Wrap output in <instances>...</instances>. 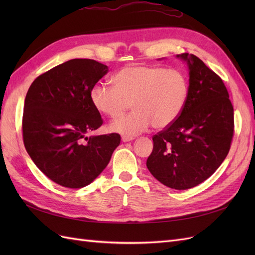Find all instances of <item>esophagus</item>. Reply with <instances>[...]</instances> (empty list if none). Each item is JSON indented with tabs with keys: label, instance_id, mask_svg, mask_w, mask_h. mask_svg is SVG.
I'll return each mask as SVG.
<instances>
[{
	"label": "esophagus",
	"instance_id": "esophagus-1",
	"mask_svg": "<svg viewBox=\"0 0 255 255\" xmlns=\"http://www.w3.org/2000/svg\"><path fill=\"white\" fill-rule=\"evenodd\" d=\"M122 141L123 142H128V141H132L134 139V137H128V136H122Z\"/></svg>",
	"mask_w": 255,
	"mask_h": 255
}]
</instances>
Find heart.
Returning a JSON list of instances; mask_svg holds the SVG:
<instances>
[{"mask_svg": "<svg viewBox=\"0 0 255 255\" xmlns=\"http://www.w3.org/2000/svg\"><path fill=\"white\" fill-rule=\"evenodd\" d=\"M114 87L97 84L90 90L95 109L117 118L130 109L134 112L114 120L113 132L135 136L148 129H163L180 117L189 97L187 76L177 69L130 65L116 73Z\"/></svg>", "mask_w": 255, "mask_h": 255, "instance_id": "1", "label": "heart"}]
</instances>
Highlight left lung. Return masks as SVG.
Segmentation results:
<instances>
[{
	"mask_svg": "<svg viewBox=\"0 0 255 255\" xmlns=\"http://www.w3.org/2000/svg\"><path fill=\"white\" fill-rule=\"evenodd\" d=\"M187 63L189 97L180 117L153 136L146 167L161 184L189 189L222 164L234 134V110L220 76L194 54L176 55Z\"/></svg>",
	"mask_w": 255,
	"mask_h": 255,
	"instance_id": "left-lung-1",
	"label": "left lung"
}]
</instances>
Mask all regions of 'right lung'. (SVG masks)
<instances>
[{
    "mask_svg": "<svg viewBox=\"0 0 255 255\" xmlns=\"http://www.w3.org/2000/svg\"><path fill=\"white\" fill-rule=\"evenodd\" d=\"M107 71L109 67L99 61L75 58L38 76L27 91L22 119L25 149L60 186L90 184L120 143L116 133L87 136L103 123L90 101V90Z\"/></svg>",
    "mask_w": 255,
    "mask_h": 255,
    "instance_id": "add662e5",
    "label": "right lung"
}]
</instances>
